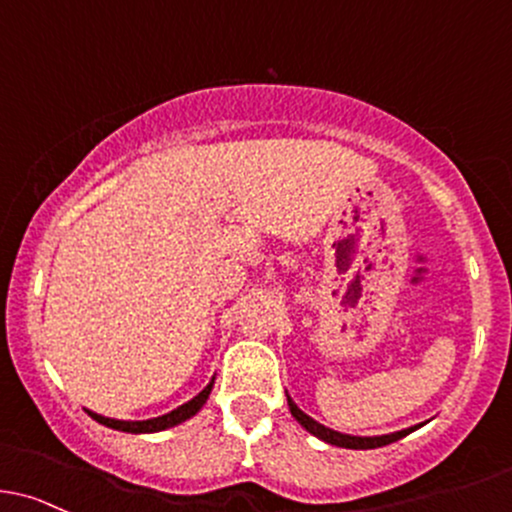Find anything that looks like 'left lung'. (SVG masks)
I'll return each mask as SVG.
<instances>
[{"label":"left lung","instance_id":"8db88e82","mask_svg":"<svg viewBox=\"0 0 512 512\" xmlns=\"http://www.w3.org/2000/svg\"><path fill=\"white\" fill-rule=\"evenodd\" d=\"M287 400H289V397H287ZM289 410H292L294 419H297V422L306 429V432H311V434H314V437L324 439V441H328V444H333V446H343V449H378V446L392 444V441L407 437V434L414 432V427H412V429H402V432H395V434H385V437H348V434L333 432V429L324 427V424L314 422V419H311L309 414L301 412L292 400H289Z\"/></svg>","mask_w":512,"mask_h":512}]
</instances>
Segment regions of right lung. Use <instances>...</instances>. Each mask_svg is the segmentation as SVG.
Masks as SVG:
<instances>
[{
  "instance_id": "add662e5",
  "label": "right lung",
  "mask_w": 512,
  "mask_h": 512,
  "mask_svg": "<svg viewBox=\"0 0 512 512\" xmlns=\"http://www.w3.org/2000/svg\"><path fill=\"white\" fill-rule=\"evenodd\" d=\"M211 387H213V380L203 387L201 392H198L193 400H188L186 405L176 407L174 412L169 414H161V417H154V419H144V422H122V419H110V417H100V414L90 412V417L95 419V422L105 424V427L110 429H120V432H134V434H142V432H159V429H166V427H174V424L184 422V419L193 417L198 410L203 407V402L208 400V395H211Z\"/></svg>"
}]
</instances>
